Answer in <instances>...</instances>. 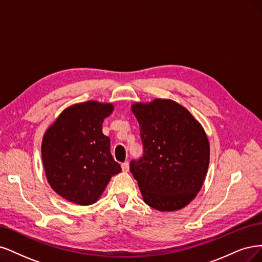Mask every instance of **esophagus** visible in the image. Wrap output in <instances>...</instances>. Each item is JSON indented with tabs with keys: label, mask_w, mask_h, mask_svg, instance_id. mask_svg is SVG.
Listing matches in <instances>:
<instances>
[{
	"label": "esophagus",
	"mask_w": 262,
	"mask_h": 262,
	"mask_svg": "<svg viewBox=\"0 0 262 262\" xmlns=\"http://www.w3.org/2000/svg\"><path fill=\"white\" fill-rule=\"evenodd\" d=\"M122 170L124 172H128V170H129V163H128V161H125V162L122 163Z\"/></svg>",
	"instance_id": "1"
}]
</instances>
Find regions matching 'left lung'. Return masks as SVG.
Masks as SVG:
<instances>
[{
  "mask_svg": "<svg viewBox=\"0 0 262 262\" xmlns=\"http://www.w3.org/2000/svg\"><path fill=\"white\" fill-rule=\"evenodd\" d=\"M132 110L143 155L129 167L143 201L159 211L184 208L196 197L208 171L210 147L204 128L171 100L136 103Z\"/></svg>",
  "mask_w": 262,
  "mask_h": 262,
  "instance_id": "1",
  "label": "left lung"
}]
</instances>
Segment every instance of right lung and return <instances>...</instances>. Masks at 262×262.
I'll return each mask as SVG.
<instances>
[{
  "label": "right lung",
  "mask_w": 262,
  "mask_h": 262,
  "mask_svg": "<svg viewBox=\"0 0 262 262\" xmlns=\"http://www.w3.org/2000/svg\"><path fill=\"white\" fill-rule=\"evenodd\" d=\"M112 104L97 101L64 110L42 140V161L51 187L66 200L96 202L111 177L122 171L110 150L102 123Z\"/></svg>",
  "instance_id": "right-lung-1"
}]
</instances>
